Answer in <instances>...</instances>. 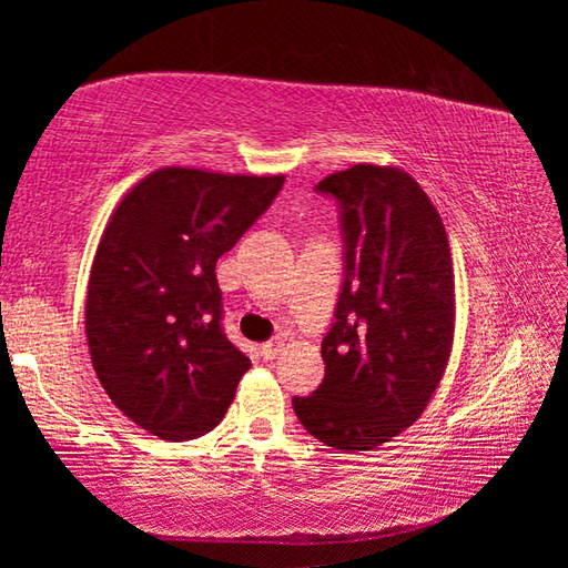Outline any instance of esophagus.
<instances>
[{
    "mask_svg": "<svg viewBox=\"0 0 568 568\" xmlns=\"http://www.w3.org/2000/svg\"><path fill=\"white\" fill-rule=\"evenodd\" d=\"M283 348H285V341L283 338H275L271 343H263L261 345V355H263L265 361H273V358H277V355H281Z\"/></svg>",
    "mask_w": 568,
    "mask_h": 568,
    "instance_id": "esophagus-1",
    "label": "esophagus"
}]
</instances>
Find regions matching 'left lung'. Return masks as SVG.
<instances>
[{"label":"left lung","mask_w":568,"mask_h":568,"mask_svg":"<svg viewBox=\"0 0 568 568\" xmlns=\"http://www.w3.org/2000/svg\"><path fill=\"white\" fill-rule=\"evenodd\" d=\"M315 190L341 203L345 281L321 345L325 378L293 410L321 444L371 450L413 426L444 378L454 261L436 205L400 168L353 165Z\"/></svg>","instance_id":"8db88e82"}]
</instances>
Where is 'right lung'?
Segmentation results:
<instances>
[{"instance_id":"1","label":"right lung","mask_w":568,"mask_h":568,"mask_svg":"<svg viewBox=\"0 0 568 568\" xmlns=\"http://www.w3.org/2000/svg\"><path fill=\"white\" fill-rule=\"evenodd\" d=\"M283 180L160 168L104 225L84 303L90 358L110 400L148 434L190 440L225 418L250 358L220 328L215 263Z\"/></svg>"}]
</instances>
